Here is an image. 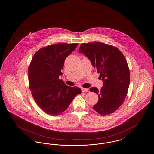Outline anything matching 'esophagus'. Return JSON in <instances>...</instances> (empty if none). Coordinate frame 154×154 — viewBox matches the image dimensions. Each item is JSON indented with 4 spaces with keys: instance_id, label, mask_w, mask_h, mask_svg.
Here are the masks:
<instances>
[{
    "instance_id": "1",
    "label": "esophagus",
    "mask_w": 154,
    "mask_h": 154,
    "mask_svg": "<svg viewBox=\"0 0 154 154\" xmlns=\"http://www.w3.org/2000/svg\"><path fill=\"white\" fill-rule=\"evenodd\" d=\"M82 90V92H89V89L88 88H82L81 89Z\"/></svg>"
}]
</instances>
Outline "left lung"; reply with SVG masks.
Returning <instances> with one entry per match:
<instances>
[{
    "instance_id": "left-lung-1",
    "label": "left lung",
    "mask_w": 154,
    "mask_h": 154,
    "mask_svg": "<svg viewBox=\"0 0 154 154\" xmlns=\"http://www.w3.org/2000/svg\"><path fill=\"white\" fill-rule=\"evenodd\" d=\"M79 52L91 61L103 81L101 90L90 88L99 96L93 108L101 115L112 113L123 104L129 88L130 73L125 57L117 48L98 42L81 43Z\"/></svg>"
}]
</instances>
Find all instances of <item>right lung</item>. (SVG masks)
I'll return each instance as SVG.
<instances>
[{
  "mask_svg": "<svg viewBox=\"0 0 154 154\" xmlns=\"http://www.w3.org/2000/svg\"><path fill=\"white\" fill-rule=\"evenodd\" d=\"M78 43H58L44 47L33 55L29 66V82L31 94L39 107L47 114L57 116L65 111L81 89L68 86L62 75L66 58Z\"/></svg>",
  "mask_w": 154,
  "mask_h": 154,
  "instance_id": "obj_1",
  "label": "right lung"
}]
</instances>
